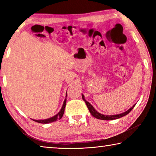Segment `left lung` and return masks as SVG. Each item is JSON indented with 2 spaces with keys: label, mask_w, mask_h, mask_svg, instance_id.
<instances>
[{
  "label": "left lung",
  "mask_w": 156,
  "mask_h": 156,
  "mask_svg": "<svg viewBox=\"0 0 156 156\" xmlns=\"http://www.w3.org/2000/svg\"><path fill=\"white\" fill-rule=\"evenodd\" d=\"M82 98H83V99L84 102H85V103L87 105V106L89 112H90L91 114L95 117L97 119H100V120H115V119H118V118H122L123 116H125L126 115H127L128 113L131 112V111L133 109V108L135 107L136 104L133 105V107H131L130 109H129L127 111H126V112H123L122 113H119V114H115V115H104V114H102V113H100L99 112H98L97 111L94 109V107L92 106V105L89 103V102L87 101L84 98V95L82 94Z\"/></svg>",
  "instance_id": "obj_1"
}]
</instances>
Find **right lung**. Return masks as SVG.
<instances>
[{
  "instance_id": "obj_1",
  "label": "right lung",
  "mask_w": 156,
  "mask_h": 156,
  "mask_svg": "<svg viewBox=\"0 0 156 156\" xmlns=\"http://www.w3.org/2000/svg\"><path fill=\"white\" fill-rule=\"evenodd\" d=\"M66 102H67V93H66V98L64 100V102H63V105H62L61 109L60 110V112L58 113L56 115L53 116V117L47 118V119H44V120H34V119H32V120L34 121H35V122H37L38 123H42V124H48V123H51L52 122H55V121H56L57 120H60V118L62 117L63 114H64L65 108L66 106Z\"/></svg>"
}]
</instances>
